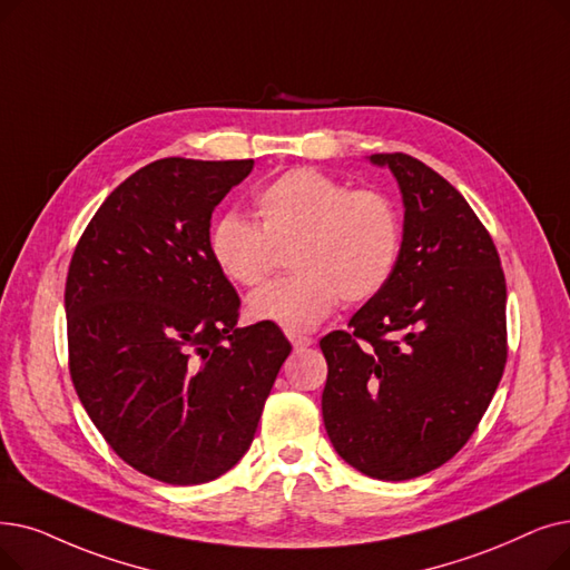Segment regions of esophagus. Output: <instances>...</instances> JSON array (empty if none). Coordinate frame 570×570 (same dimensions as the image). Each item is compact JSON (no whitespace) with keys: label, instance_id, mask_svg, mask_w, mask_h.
Listing matches in <instances>:
<instances>
[{"label":"esophagus","instance_id":"1","mask_svg":"<svg viewBox=\"0 0 570 570\" xmlns=\"http://www.w3.org/2000/svg\"><path fill=\"white\" fill-rule=\"evenodd\" d=\"M288 340H291V344H293V350H295V352L307 350V346L314 342V340H312V337H307V335H288Z\"/></svg>","mask_w":570,"mask_h":570}]
</instances>
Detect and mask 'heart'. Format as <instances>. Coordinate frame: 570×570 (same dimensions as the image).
<instances>
[{"mask_svg": "<svg viewBox=\"0 0 570 570\" xmlns=\"http://www.w3.org/2000/svg\"><path fill=\"white\" fill-rule=\"evenodd\" d=\"M258 224L239 214L218 216L207 252L220 275L258 286L288 249L293 275L249 298L254 321L288 333L316 328L342 298L361 305L389 286L403 252V218L375 188H350L314 167H293L254 195Z\"/></svg>", "mask_w": 570, "mask_h": 570, "instance_id": "1", "label": "heart"}]
</instances>
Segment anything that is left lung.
Here are the masks:
<instances>
[{
	"label": "left lung",
	"mask_w": 570,
	"mask_h": 570,
	"mask_svg": "<svg viewBox=\"0 0 570 570\" xmlns=\"http://www.w3.org/2000/svg\"><path fill=\"white\" fill-rule=\"evenodd\" d=\"M399 179L403 252L389 286L321 337V412L335 452L375 480H412L475 433L508 361L505 275L463 195L407 154H375Z\"/></svg>",
	"instance_id": "8db88e82"
}]
</instances>
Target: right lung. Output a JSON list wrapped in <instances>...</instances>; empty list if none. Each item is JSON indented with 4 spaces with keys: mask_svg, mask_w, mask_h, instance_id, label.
Wrapping results in <instances>:
<instances>
[{
    "mask_svg": "<svg viewBox=\"0 0 570 570\" xmlns=\"http://www.w3.org/2000/svg\"><path fill=\"white\" fill-rule=\"evenodd\" d=\"M254 160L163 158L95 212L67 284L69 375L109 448L167 484H203L249 450L291 342L207 252L214 207Z\"/></svg>",
    "mask_w": 570,
    "mask_h": 570,
    "instance_id": "1",
    "label": "right lung"
}]
</instances>
